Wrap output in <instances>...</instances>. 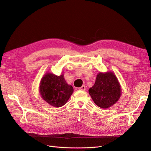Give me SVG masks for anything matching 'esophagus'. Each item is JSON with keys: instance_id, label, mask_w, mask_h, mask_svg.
<instances>
[{"instance_id": "esophagus-1", "label": "esophagus", "mask_w": 151, "mask_h": 151, "mask_svg": "<svg viewBox=\"0 0 151 151\" xmlns=\"http://www.w3.org/2000/svg\"><path fill=\"white\" fill-rule=\"evenodd\" d=\"M86 87L84 85H83V86H81V88H79V90H81V91H85L86 90Z\"/></svg>"}]
</instances>
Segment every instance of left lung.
I'll list each match as a JSON object with an SVG mask.
<instances>
[{
	"label": "left lung",
	"mask_w": 151,
	"mask_h": 151,
	"mask_svg": "<svg viewBox=\"0 0 151 151\" xmlns=\"http://www.w3.org/2000/svg\"><path fill=\"white\" fill-rule=\"evenodd\" d=\"M89 93L98 106L106 109L113 106L120 98L121 85L113 72H99Z\"/></svg>",
	"instance_id": "8db88e82"
}]
</instances>
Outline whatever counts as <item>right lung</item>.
<instances>
[{
  "label": "right lung",
  "mask_w": 151,
  "mask_h": 151,
  "mask_svg": "<svg viewBox=\"0 0 151 151\" xmlns=\"http://www.w3.org/2000/svg\"><path fill=\"white\" fill-rule=\"evenodd\" d=\"M64 75L57 76L47 72L40 81L39 93L41 97L51 106L61 107L69 99L74 92L71 85L68 84Z\"/></svg>",
  "instance_id": "add662e5"
}]
</instances>
